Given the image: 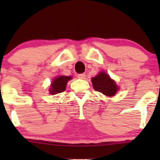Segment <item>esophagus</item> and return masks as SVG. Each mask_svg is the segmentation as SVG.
<instances>
[{"label":"esophagus","mask_w":160,"mask_h":160,"mask_svg":"<svg viewBox=\"0 0 160 160\" xmlns=\"http://www.w3.org/2000/svg\"><path fill=\"white\" fill-rule=\"evenodd\" d=\"M77 77L78 78H81V79H84V78H85V77H86V74H85V73H79V74H78Z\"/></svg>","instance_id":"34e87169"}]
</instances>
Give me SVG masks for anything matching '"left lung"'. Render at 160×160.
Wrapping results in <instances>:
<instances>
[{"label": "left lung", "mask_w": 160, "mask_h": 160, "mask_svg": "<svg viewBox=\"0 0 160 160\" xmlns=\"http://www.w3.org/2000/svg\"><path fill=\"white\" fill-rule=\"evenodd\" d=\"M94 89L107 96H113L117 93L119 88L115 82L111 79L108 74L101 72L95 77L92 78Z\"/></svg>", "instance_id": "obj_1"}]
</instances>
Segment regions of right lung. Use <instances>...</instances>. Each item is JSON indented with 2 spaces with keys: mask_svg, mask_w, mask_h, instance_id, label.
Returning a JSON list of instances; mask_svg holds the SVG:
<instances>
[{
  "mask_svg": "<svg viewBox=\"0 0 160 160\" xmlns=\"http://www.w3.org/2000/svg\"><path fill=\"white\" fill-rule=\"evenodd\" d=\"M71 76H61L57 77L54 79L53 82L52 83L51 89H49L51 95H55V94L62 92L65 90L66 84L70 79H71Z\"/></svg>",
  "mask_w": 160,
  "mask_h": 160,
  "instance_id": "obj_1",
  "label": "right lung"
}]
</instances>
